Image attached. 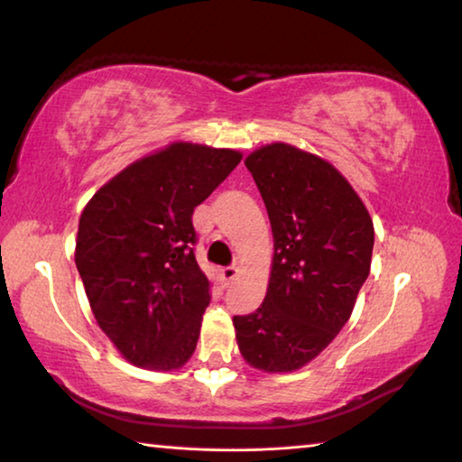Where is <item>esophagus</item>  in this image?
<instances>
[{
	"label": "esophagus",
	"instance_id": "esophagus-1",
	"mask_svg": "<svg viewBox=\"0 0 462 462\" xmlns=\"http://www.w3.org/2000/svg\"><path fill=\"white\" fill-rule=\"evenodd\" d=\"M236 276H238V268L236 266L222 268V281H224V284L234 282V281H236Z\"/></svg>",
	"mask_w": 462,
	"mask_h": 462
}]
</instances>
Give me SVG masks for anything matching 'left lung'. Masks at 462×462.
I'll list each match as a JSON object with an SVG mask.
<instances>
[{"label": "left lung", "instance_id": "8db88e82", "mask_svg": "<svg viewBox=\"0 0 462 462\" xmlns=\"http://www.w3.org/2000/svg\"><path fill=\"white\" fill-rule=\"evenodd\" d=\"M245 163L264 199L274 254L263 305L232 319L238 349L260 372H295L349 321L370 274L374 222L323 157L271 143Z\"/></svg>", "mask_w": 462, "mask_h": 462}]
</instances>
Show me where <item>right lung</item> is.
<instances>
[{
    "mask_svg": "<svg viewBox=\"0 0 462 462\" xmlns=\"http://www.w3.org/2000/svg\"><path fill=\"white\" fill-rule=\"evenodd\" d=\"M240 159L175 141L125 167L82 209L74 260L98 327L133 365L171 372L194 354L209 281L191 214Z\"/></svg>",
    "mask_w": 462,
    "mask_h": 462,
    "instance_id": "add662e5",
    "label": "right lung"
}]
</instances>
